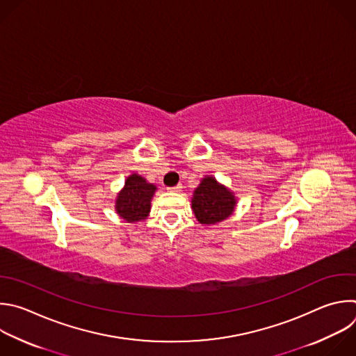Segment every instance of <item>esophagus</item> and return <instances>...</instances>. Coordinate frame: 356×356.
<instances>
[{
    "mask_svg": "<svg viewBox=\"0 0 356 356\" xmlns=\"http://www.w3.org/2000/svg\"><path fill=\"white\" fill-rule=\"evenodd\" d=\"M181 188H183V186H181V184H177V186H175V187H169L168 190H169V191H173V193H179V191H181Z\"/></svg>",
    "mask_w": 356,
    "mask_h": 356,
    "instance_id": "esophagus-1",
    "label": "esophagus"
}]
</instances>
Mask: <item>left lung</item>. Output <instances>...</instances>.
Listing matches in <instances>:
<instances>
[{
	"label": "left lung",
	"mask_w": 356,
	"mask_h": 356,
	"mask_svg": "<svg viewBox=\"0 0 356 356\" xmlns=\"http://www.w3.org/2000/svg\"><path fill=\"white\" fill-rule=\"evenodd\" d=\"M234 207V194L212 176H207L201 180L191 198L193 212L202 225H213L225 220L233 213Z\"/></svg>",
	"instance_id": "1"
}]
</instances>
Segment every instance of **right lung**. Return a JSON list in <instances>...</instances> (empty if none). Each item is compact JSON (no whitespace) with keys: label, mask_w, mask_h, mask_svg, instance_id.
<instances>
[{"label":"right lung","mask_w":356,"mask_h":356,"mask_svg":"<svg viewBox=\"0 0 356 356\" xmlns=\"http://www.w3.org/2000/svg\"><path fill=\"white\" fill-rule=\"evenodd\" d=\"M155 191V184L148 183L143 176L137 173L129 176L123 190L115 198V211L118 216L131 223L147 219Z\"/></svg>","instance_id":"right-lung-1"}]
</instances>
